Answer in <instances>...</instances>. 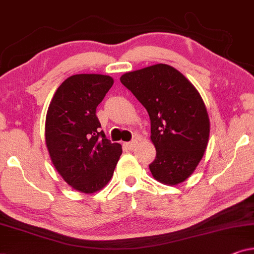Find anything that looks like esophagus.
<instances>
[{"label":"esophagus","mask_w":254,"mask_h":254,"mask_svg":"<svg viewBox=\"0 0 254 254\" xmlns=\"http://www.w3.org/2000/svg\"><path fill=\"white\" fill-rule=\"evenodd\" d=\"M136 143H137V141L133 140L130 142H126V143H125L124 145L126 147V149H128V150H133V149L135 148V145H136Z\"/></svg>","instance_id":"obj_1"}]
</instances>
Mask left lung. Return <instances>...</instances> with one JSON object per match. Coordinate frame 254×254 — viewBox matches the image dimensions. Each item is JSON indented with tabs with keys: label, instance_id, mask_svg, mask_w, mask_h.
Listing matches in <instances>:
<instances>
[{
	"label": "left lung",
	"instance_id": "1",
	"mask_svg": "<svg viewBox=\"0 0 254 254\" xmlns=\"http://www.w3.org/2000/svg\"><path fill=\"white\" fill-rule=\"evenodd\" d=\"M120 82L145 107L150 118L154 178L177 185L192 175L209 138V118L200 93L171 65L154 64L126 72Z\"/></svg>",
	"mask_w": 254,
	"mask_h": 254
}]
</instances>
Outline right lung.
I'll use <instances>...</instances> for the list:
<instances>
[{
    "label": "right lung",
    "mask_w": 254,
    "mask_h": 254,
    "mask_svg": "<svg viewBox=\"0 0 254 254\" xmlns=\"http://www.w3.org/2000/svg\"><path fill=\"white\" fill-rule=\"evenodd\" d=\"M113 85L106 75L78 74L59 86L46 116L51 159L64 182L83 193L102 190L112 178L123 149L107 140L96 116Z\"/></svg>",
    "instance_id": "right-lung-1"
}]
</instances>
